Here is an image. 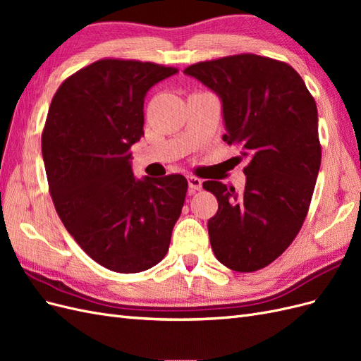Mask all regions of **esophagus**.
<instances>
[{"instance_id":"esophagus-1","label":"esophagus","mask_w":361,"mask_h":361,"mask_svg":"<svg viewBox=\"0 0 361 361\" xmlns=\"http://www.w3.org/2000/svg\"><path fill=\"white\" fill-rule=\"evenodd\" d=\"M202 179H199V178H195V176H188V185H190V188H191V191H199V190H202Z\"/></svg>"}]
</instances>
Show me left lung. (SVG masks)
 <instances>
[{
    "label": "left lung",
    "instance_id": "8db88e82",
    "mask_svg": "<svg viewBox=\"0 0 361 361\" xmlns=\"http://www.w3.org/2000/svg\"><path fill=\"white\" fill-rule=\"evenodd\" d=\"M223 101L227 145H238L245 188L203 182L218 202L207 221L215 257L238 272L268 267L292 244L307 216L321 167L318 110L300 73L256 54L200 61L183 71Z\"/></svg>",
    "mask_w": 361,
    "mask_h": 361
}]
</instances>
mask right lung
Masks as SVG:
<instances>
[{
	"label": "right lung",
	"mask_w": 361,
	"mask_h": 361,
	"mask_svg": "<svg viewBox=\"0 0 361 361\" xmlns=\"http://www.w3.org/2000/svg\"><path fill=\"white\" fill-rule=\"evenodd\" d=\"M178 72L150 61L102 59L64 80L42 133L49 194L68 232L94 262L122 274L167 255L188 182L137 180L130 146L145 135V96Z\"/></svg>",
	"instance_id": "1"
}]
</instances>
